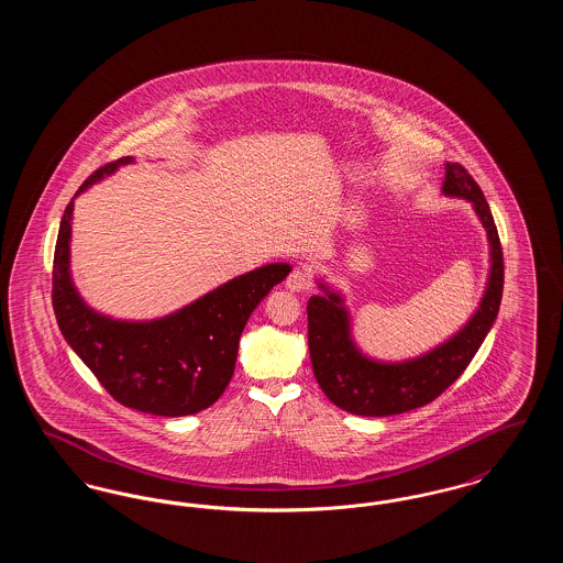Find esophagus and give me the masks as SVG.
<instances>
[{
	"mask_svg": "<svg viewBox=\"0 0 563 563\" xmlns=\"http://www.w3.org/2000/svg\"><path fill=\"white\" fill-rule=\"evenodd\" d=\"M287 289L289 291H294V294H299V291H308L310 287H312V278H310V274H308V269L306 268H295L289 276H287Z\"/></svg>",
	"mask_w": 563,
	"mask_h": 563,
	"instance_id": "obj_1",
	"label": "esophagus"
}]
</instances>
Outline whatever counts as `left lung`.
Masks as SVG:
<instances>
[{
    "mask_svg": "<svg viewBox=\"0 0 563 563\" xmlns=\"http://www.w3.org/2000/svg\"><path fill=\"white\" fill-rule=\"evenodd\" d=\"M441 191L473 205L489 242V276L482 301L450 340L416 358L377 361L356 346L342 294L319 280L322 294L308 299V349L314 377L327 399L349 413L397 416L434 401L466 369L498 317L505 264L489 205L477 181L457 162H445Z\"/></svg>",
    "mask_w": 563,
    "mask_h": 563,
    "instance_id": "obj_1",
    "label": "left lung"
}]
</instances>
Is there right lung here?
<instances>
[{"instance_id":"obj_1","label":"right lung","mask_w":563,"mask_h":563,"mask_svg":"<svg viewBox=\"0 0 563 563\" xmlns=\"http://www.w3.org/2000/svg\"><path fill=\"white\" fill-rule=\"evenodd\" d=\"M131 162L134 158L126 156L101 166L76 196ZM76 196L63 213L54 249L53 308L63 338L109 395L131 409L179 418L211 407L234 375L242 329L251 312L287 278L291 266L251 269L162 319H111L81 299L71 278Z\"/></svg>"}]
</instances>
